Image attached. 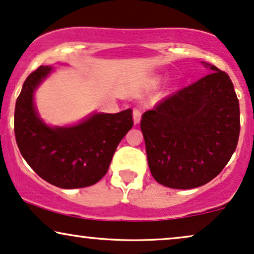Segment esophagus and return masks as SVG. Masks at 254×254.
I'll use <instances>...</instances> for the list:
<instances>
[{"label":"esophagus","instance_id":"1","mask_svg":"<svg viewBox=\"0 0 254 254\" xmlns=\"http://www.w3.org/2000/svg\"><path fill=\"white\" fill-rule=\"evenodd\" d=\"M141 120V111L139 108H134L133 109V121L134 124L137 125Z\"/></svg>","mask_w":254,"mask_h":254}]
</instances>
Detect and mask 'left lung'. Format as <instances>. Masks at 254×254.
<instances>
[{"label":"left lung","instance_id":"obj_1","mask_svg":"<svg viewBox=\"0 0 254 254\" xmlns=\"http://www.w3.org/2000/svg\"><path fill=\"white\" fill-rule=\"evenodd\" d=\"M212 73L143 113L141 127L153 178L170 189L202 186L223 171L236 151L240 111L230 76Z\"/></svg>","mask_w":254,"mask_h":254}]
</instances>
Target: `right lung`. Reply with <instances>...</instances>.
Returning a JSON list of instances; mask_svg holds the SVG:
<instances>
[{"label": "right lung", "mask_w": 254, "mask_h": 254, "mask_svg": "<svg viewBox=\"0 0 254 254\" xmlns=\"http://www.w3.org/2000/svg\"><path fill=\"white\" fill-rule=\"evenodd\" d=\"M52 70L40 65L24 81L14 115L18 149L47 183L67 190L92 186L107 173L118 145L133 127L132 109L93 113L73 126H48L39 117L34 94Z\"/></svg>", "instance_id": "obj_1"}]
</instances>
